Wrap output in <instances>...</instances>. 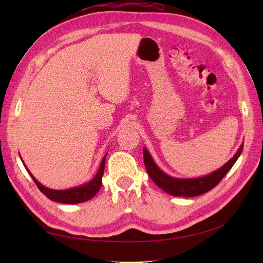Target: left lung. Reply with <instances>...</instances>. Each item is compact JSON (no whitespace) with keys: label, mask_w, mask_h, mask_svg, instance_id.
<instances>
[{"label":"left lung","mask_w":263,"mask_h":263,"mask_svg":"<svg viewBox=\"0 0 263 263\" xmlns=\"http://www.w3.org/2000/svg\"><path fill=\"white\" fill-rule=\"evenodd\" d=\"M242 147L243 145L240 146L236 155L219 170L211 173L210 176L197 179H176L166 176L156 165L146 148H144V162L150 179L159 187L162 189L164 192L174 196L192 197L209 192V191L216 186L237 161L238 157L240 156L242 151Z\"/></svg>","instance_id":"left-lung-1"}]
</instances>
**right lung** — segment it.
<instances>
[{"instance_id":"obj_1","label":"right lung","mask_w":263,"mask_h":263,"mask_svg":"<svg viewBox=\"0 0 263 263\" xmlns=\"http://www.w3.org/2000/svg\"><path fill=\"white\" fill-rule=\"evenodd\" d=\"M104 166H105V157L103 158L102 163L100 169L97 173V176L94 177L92 181L89 183H86L84 185H81L76 189H71V190H65V191H54L47 189L43 186L41 183H39L29 172L30 177L33 178L34 182L36 183L37 187L39 189L42 193H44L47 197L51 201L58 202V203H63V204H77V203H81L85 202L87 200H90L95 194L99 192V190L102 184V177L103 173H104Z\"/></svg>"}]
</instances>
